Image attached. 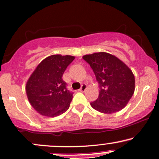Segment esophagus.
<instances>
[{"instance_id": "obj_1", "label": "esophagus", "mask_w": 159, "mask_h": 159, "mask_svg": "<svg viewBox=\"0 0 159 159\" xmlns=\"http://www.w3.org/2000/svg\"><path fill=\"white\" fill-rule=\"evenodd\" d=\"M86 89H87V84H83L81 85V88H80L79 91L80 92H84Z\"/></svg>"}]
</instances>
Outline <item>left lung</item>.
I'll use <instances>...</instances> for the list:
<instances>
[{
	"label": "left lung",
	"instance_id": "1",
	"mask_svg": "<svg viewBox=\"0 0 159 159\" xmlns=\"http://www.w3.org/2000/svg\"><path fill=\"white\" fill-rule=\"evenodd\" d=\"M83 59L93 70L100 89L98 98L90 103L92 107L108 114L125 107L135 90V78L130 69L107 52L86 55Z\"/></svg>",
	"mask_w": 159,
	"mask_h": 159
}]
</instances>
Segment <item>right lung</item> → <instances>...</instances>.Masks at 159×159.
I'll use <instances>...</instances> for the list:
<instances>
[{"instance_id": "right-lung-1", "label": "right lung", "mask_w": 159, "mask_h": 159, "mask_svg": "<svg viewBox=\"0 0 159 159\" xmlns=\"http://www.w3.org/2000/svg\"><path fill=\"white\" fill-rule=\"evenodd\" d=\"M74 59L70 55L47 57L29 78L26 86L29 101L42 116L55 117L70 107L73 93L67 89L62 76Z\"/></svg>"}]
</instances>
